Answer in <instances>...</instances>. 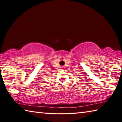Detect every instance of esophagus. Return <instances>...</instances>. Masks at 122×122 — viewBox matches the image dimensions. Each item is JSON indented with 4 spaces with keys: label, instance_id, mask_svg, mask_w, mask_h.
<instances>
[{
    "label": "esophagus",
    "instance_id": "obj_1",
    "mask_svg": "<svg viewBox=\"0 0 122 122\" xmlns=\"http://www.w3.org/2000/svg\"><path fill=\"white\" fill-rule=\"evenodd\" d=\"M61 69H62V70H64V68H65L64 66H62L61 67Z\"/></svg>",
    "mask_w": 122,
    "mask_h": 122
}]
</instances>
